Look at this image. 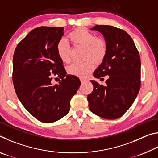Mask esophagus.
Returning a JSON list of instances; mask_svg holds the SVG:
<instances>
[{
    "instance_id": "obj_1",
    "label": "esophagus",
    "mask_w": 158,
    "mask_h": 158,
    "mask_svg": "<svg viewBox=\"0 0 158 158\" xmlns=\"http://www.w3.org/2000/svg\"><path fill=\"white\" fill-rule=\"evenodd\" d=\"M85 81H86V79H81V83H84V82H85Z\"/></svg>"
}]
</instances>
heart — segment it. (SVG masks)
<instances>
[{
  "mask_svg": "<svg viewBox=\"0 0 158 158\" xmlns=\"http://www.w3.org/2000/svg\"><path fill=\"white\" fill-rule=\"evenodd\" d=\"M68 37L75 44L85 47V57L89 58L84 62L72 64L68 68V73L79 77H86L95 68V63L93 61L100 63L105 58L107 51L106 42L103 39L95 37L94 34L83 27L72 31ZM56 49L60 59L63 63H68L69 52L65 40H59Z\"/></svg>",
  "mask_w": 158,
  "mask_h": 158,
  "instance_id": "1",
  "label": "heart"
}]
</instances>
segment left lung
I'll use <instances>...</instances> for the list:
<instances>
[{
  "label": "left lung",
  "mask_w": 158,
  "mask_h": 158,
  "mask_svg": "<svg viewBox=\"0 0 158 158\" xmlns=\"http://www.w3.org/2000/svg\"><path fill=\"white\" fill-rule=\"evenodd\" d=\"M90 30L102 34L107 46L105 57L93 76L97 79L109 77L105 85L90 81L93 90L87 96L89 109L103 118H118L132 106L139 91V54L132 37L121 29L97 25Z\"/></svg>",
  "instance_id": "left-lung-1"
}]
</instances>
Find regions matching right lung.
Instances as JSON below:
<instances>
[{
    "instance_id": "add662e5",
    "label": "right lung",
    "mask_w": 158,
    "mask_h": 158,
    "mask_svg": "<svg viewBox=\"0 0 158 158\" xmlns=\"http://www.w3.org/2000/svg\"><path fill=\"white\" fill-rule=\"evenodd\" d=\"M63 27H38L32 30L16 47L12 80L19 100L32 116L53 123L68 114L70 100L81 85L77 76L67 74L56 46ZM51 73L61 79L52 85Z\"/></svg>"
}]
</instances>
